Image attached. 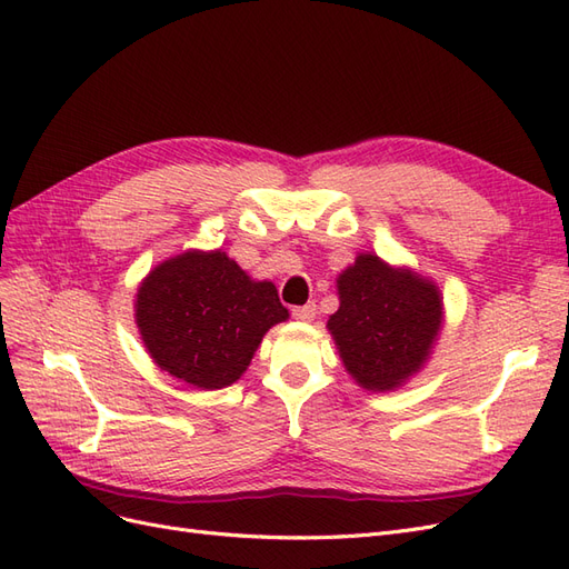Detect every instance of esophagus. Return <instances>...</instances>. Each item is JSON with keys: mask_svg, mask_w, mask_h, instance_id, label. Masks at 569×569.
<instances>
[{"mask_svg": "<svg viewBox=\"0 0 569 569\" xmlns=\"http://www.w3.org/2000/svg\"><path fill=\"white\" fill-rule=\"evenodd\" d=\"M316 313H318L316 303H306V306H295V308H291V316H295L301 322H311L316 318Z\"/></svg>", "mask_w": 569, "mask_h": 569, "instance_id": "1", "label": "esophagus"}]
</instances>
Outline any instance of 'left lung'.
<instances>
[{
	"mask_svg": "<svg viewBox=\"0 0 569 569\" xmlns=\"http://www.w3.org/2000/svg\"><path fill=\"white\" fill-rule=\"evenodd\" d=\"M337 295L327 330L360 389L393 391L425 368L443 327L435 280L368 251L339 272Z\"/></svg>",
	"mask_w": 569,
	"mask_h": 569,
	"instance_id": "left-lung-1",
	"label": "left lung"
}]
</instances>
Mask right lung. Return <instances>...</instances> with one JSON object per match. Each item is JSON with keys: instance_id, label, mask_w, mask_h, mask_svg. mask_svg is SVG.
I'll return each instance as SVG.
<instances>
[{"instance_id": "right-lung-1", "label": "right lung", "mask_w": 569, "mask_h": 569, "mask_svg": "<svg viewBox=\"0 0 569 569\" xmlns=\"http://www.w3.org/2000/svg\"><path fill=\"white\" fill-rule=\"evenodd\" d=\"M287 318L274 284L249 278L222 249L166 258L134 295V322L153 363L206 391L234 385L266 332Z\"/></svg>"}]
</instances>
